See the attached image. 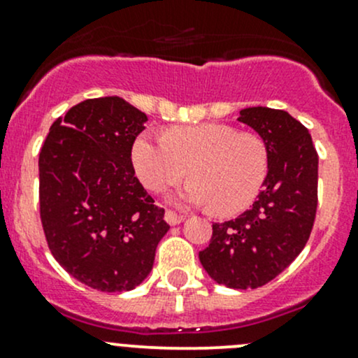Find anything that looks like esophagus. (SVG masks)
Instances as JSON below:
<instances>
[{
  "label": "esophagus",
  "mask_w": 358,
  "mask_h": 358,
  "mask_svg": "<svg viewBox=\"0 0 358 358\" xmlns=\"http://www.w3.org/2000/svg\"><path fill=\"white\" fill-rule=\"evenodd\" d=\"M164 220H166L168 224L175 227V224L182 223V221L185 220V216H182V214H176L175 210H166V213H164Z\"/></svg>",
  "instance_id": "obj_1"
}]
</instances>
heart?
<instances>
[{"label":"heart","instance_id":"b5f03b06","mask_svg":"<svg viewBox=\"0 0 358 358\" xmlns=\"http://www.w3.org/2000/svg\"><path fill=\"white\" fill-rule=\"evenodd\" d=\"M131 163L149 190L161 192L194 180L178 201L210 206L217 216L245 210L261 192L269 169L266 142L224 123L175 127L163 137L144 131L131 145Z\"/></svg>","mask_w":358,"mask_h":358}]
</instances>
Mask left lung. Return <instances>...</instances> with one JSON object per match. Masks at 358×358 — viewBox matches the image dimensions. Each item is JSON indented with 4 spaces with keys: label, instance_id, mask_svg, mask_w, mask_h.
I'll return each instance as SVG.
<instances>
[{
    "label": "left lung",
    "instance_id": "8db88e82",
    "mask_svg": "<svg viewBox=\"0 0 358 358\" xmlns=\"http://www.w3.org/2000/svg\"><path fill=\"white\" fill-rule=\"evenodd\" d=\"M238 122L261 135L269 152L264 189L250 209L213 224L202 268L228 288H259L303 250L317 210V150L308 130L283 110L245 108Z\"/></svg>",
    "mask_w": 358,
    "mask_h": 358
}]
</instances>
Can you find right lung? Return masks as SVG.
I'll list each match as a JSON object with an SVG mask.
<instances>
[{
  "mask_svg": "<svg viewBox=\"0 0 358 358\" xmlns=\"http://www.w3.org/2000/svg\"><path fill=\"white\" fill-rule=\"evenodd\" d=\"M145 122L118 96L82 101L52 123L39 152L48 247L66 273L99 292L138 287L169 229L131 164Z\"/></svg>",
  "mask_w": 358,
  "mask_h": 358,
  "instance_id": "obj_1",
  "label": "right lung"
}]
</instances>
